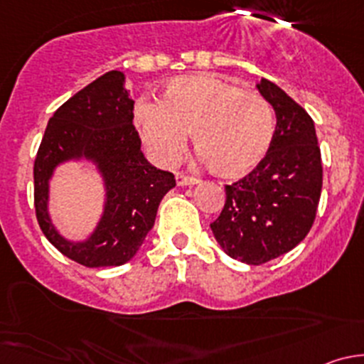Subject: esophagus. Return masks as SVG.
I'll use <instances>...</instances> for the list:
<instances>
[{
  "label": "esophagus",
  "instance_id": "obj_1",
  "mask_svg": "<svg viewBox=\"0 0 364 364\" xmlns=\"http://www.w3.org/2000/svg\"><path fill=\"white\" fill-rule=\"evenodd\" d=\"M176 183H178V186H190L196 185L197 179L188 174H183V172H176Z\"/></svg>",
  "mask_w": 364,
  "mask_h": 364
}]
</instances>
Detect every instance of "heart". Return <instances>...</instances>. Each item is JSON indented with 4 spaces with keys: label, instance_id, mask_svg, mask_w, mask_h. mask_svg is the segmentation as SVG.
Masks as SVG:
<instances>
[{
    "label": "heart",
    "instance_id": "1",
    "mask_svg": "<svg viewBox=\"0 0 364 364\" xmlns=\"http://www.w3.org/2000/svg\"><path fill=\"white\" fill-rule=\"evenodd\" d=\"M134 123L156 164L178 161L190 132L197 155L222 178L253 171L274 137L269 102L216 75L172 79L160 102L144 98L135 104Z\"/></svg>",
    "mask_w": 364,
    "mask_h": 364
}]
</instances>
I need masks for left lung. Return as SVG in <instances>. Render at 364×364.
I'll return each mask as SVG.
<instances>
[{"mask_svg":"<svg viewBox=\"0 0 364 364\" xmlns=\"http://www.w3.org/2000/svg\"><path fill=\"white\" fill-rule=\"evenodd\" d=\"M273 105L277 128L264 160L225 186L211 230L223 252L250 266L291 252L310 232L322 190V160L314 119L271 80L257 84Z\"/></svg>","mask_w":364,"mask_h":364,"instance_id":"8db88e82","label":"left lung"}]
</instances>
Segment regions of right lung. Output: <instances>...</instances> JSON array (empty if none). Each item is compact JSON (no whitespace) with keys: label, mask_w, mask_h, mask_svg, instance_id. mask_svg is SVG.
<instances>
[{"label":"right lung","mask_w":364,"mask_h":364,"mask_svg":"<svg viewBox=\"0 0 364 364\" xmlns=\"http://www.w3.org/2000/svg\"><path fill=\"white\" fill-rule=\"evenodd\" d=\"M93 159L108 190L105 216L82 244L61 238L46 213L48 179L61 161ZM35 211L47 240L86 267L121 266L139 250L155 223L160 200L176 186L172 172L144 159L134 127V100L117 70L104 73L65 102L47 123L33 167Z\"/></svg>","instance_id":"add662e5"}]
</instances>
